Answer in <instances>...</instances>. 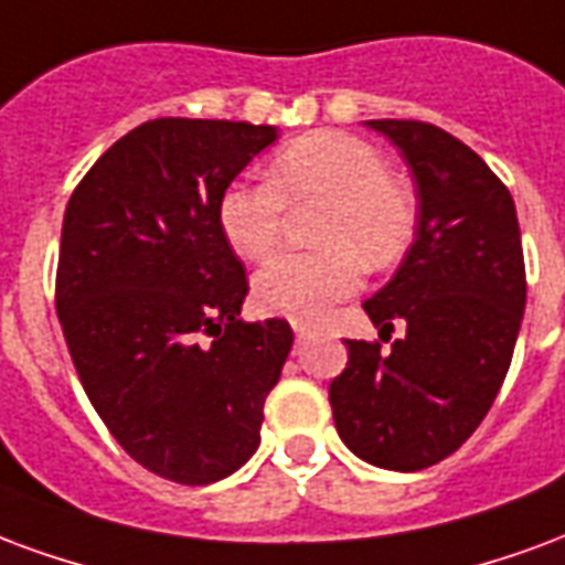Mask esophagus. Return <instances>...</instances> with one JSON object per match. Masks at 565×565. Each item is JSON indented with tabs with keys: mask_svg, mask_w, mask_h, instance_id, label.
Returning <instances> with one entry per match:
<instances>
[{
	"mask_svg": "<svg viewBox=\"0 0 565 565\" xmlns=\"http://www.w3.org/2000/svg\"><path fill=\"white\" fill-rule=\"evenodd\" d=\"M307 333H310V324L295 322V337H298V343H300V340H307Z\"/></svg>",
	"mask_w": 565,
	"mask_h": 565,
	"instance_id": "obj_1",
	"label": "esophagus"
}]
</instances>
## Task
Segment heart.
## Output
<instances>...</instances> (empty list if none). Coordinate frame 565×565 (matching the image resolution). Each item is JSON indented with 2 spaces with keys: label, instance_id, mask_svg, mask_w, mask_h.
I'll return each mask as SVG.
<instances>
[{
  "label": "heart",
  "instance_id": "b5f03b06",
  "mask_svg": "<svg viewBox=\"0 0 565 565\" xmlns=\"http://www.w3.org/2000/svg\"><path fill=\"white\" fill-rule=\"evenodd\" d=\"M319 201L310 232L316 249L270 258L253 298L270 316L319 322L358 291L364 265H391L415 232V195L385 168L382 152L349 131L319 129L274 152L265 183L234 180L216 204L222 237L243 258H265L286 228L288 207Z\"/></svg>",
  "mask_w": 565,
  "mask_h": 565
}]
</instances>
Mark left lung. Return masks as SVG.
Listing matches in <instances>:
<instances>
[{
    "instance_id": "1",
    "label": "left lung",
    "mask_w": 565,
    "mask_h": 565,
    "mask_svg": "<svg viewBox=\"0 0 565 565\" xmlns=\"http://www.w3.org/2000/svg\"><path fill=\"white\" fill-rule=\"evenodd\" d=\"M367 126L401 147L418 186L415 243L364 303L379 339L394 321L407 337L391 353L345 340L328 397L361 460L418 472L463 446L500 394L524 319V249L512 195L479 152L422 119Z\"/></svg>"
}]
</instances>
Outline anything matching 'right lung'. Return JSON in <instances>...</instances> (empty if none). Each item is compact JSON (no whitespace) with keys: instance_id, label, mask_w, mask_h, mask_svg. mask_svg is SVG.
<instances>
[{"instance_id":"obj_1","label":"right lung","mask_w":565,"mask_h":565,"mask_svg":"<svg viewBox=\"0 0 565 565\" xmlns=\"http://www.w3.org/2000/svg\"><path fill=\"white\" fill-rule=\"evenodd\" d=\"M274 126L162 117L122 135L68 198L56 316L86 397L143 469L210 484L262 439L295 333L243 324L249 279L216 204Z\"/></svg>"}]
</instances>
